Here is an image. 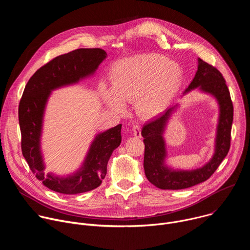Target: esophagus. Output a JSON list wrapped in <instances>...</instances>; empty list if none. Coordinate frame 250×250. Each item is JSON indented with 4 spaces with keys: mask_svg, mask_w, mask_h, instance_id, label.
<instances>
[{
    "mask_svg": "<svg viewBox=\"0 0 250 250\" xmlns=\"http://www.w3.org/2000/svg\"><path fill=\"white\" fill-rule=\"evenodd\" d=\"M132 131H133V134L136 138H140L141 137V128H140V125H132Z\"/></svg>",
    "mask_w": 250,
    "mask_h": 250,
    "instance_id": "1",
    "label": "esophagus"
}]
</instances>
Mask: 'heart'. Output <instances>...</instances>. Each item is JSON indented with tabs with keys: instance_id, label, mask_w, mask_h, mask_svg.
Listing matches in <instances>:
<instances>
[{
	"instance_id": "heart-1",
	"label": "heart",
	"mask_w": 250,
	"mask_h": 250,
	"mask_svg": "<svg viewBox=\"0 0 250 250\" xmlns=\"http://www.w3.org/2000/svg\"><path fill=\"white\" fill-rule=\"evenodd\" d=\"M180 68L157 53L133 56L116 63L111 73V89L100 86V93L111 109L125 110L124 102H135L137 113L150 118L161 113L170 101Z\"/></svg>"
}]
</instances>
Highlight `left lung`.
<instances>
[{"label":"left lung","instance_id":"left-lung-1","mask_svg":"<svg viewBox=\"0 0 250 250\" xmlns=\"http://www.w3.org/2000/svg\"><path fill=\"white\" fill-rule=\"evenodd\" d=\"M199 89L216 98L220 108L215 153L203 167L194 170H173L165 164L166 147L163 133L166 124L175 111V104L156 119L146 124L141 135L145 142L144 167L148 181L162 190H180L200 184L213 174L230 147V131L233 120V105L229 88L220 71L212 65L198 58L196 75L184 94Z\"/></svg>","mask_w":250,"mask_h":250}]
</instances>
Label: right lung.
<instances>
[{
	"mask_svg": "<svg viewBox=\"0 0 250 250\" xmlns=\"http://www.w3.org/2000/svg\"><path fill=\"white\" fill-rule=\"evenodd\" d=\"M105 57V51L101 48H79L59 55L41 67L25 85L19 105L22 155L35 177L54 192L75 195L99 187L113 151L122 142V125H118L96 135L82 167L74 174L59 177L44 172L41 136L51 91L93 75Z\"/></svg>",
	"mask_w": 250,
	"mask_h": 250,
	"instance_id": "1",
	"label": "right lung"
}]
</instances>
